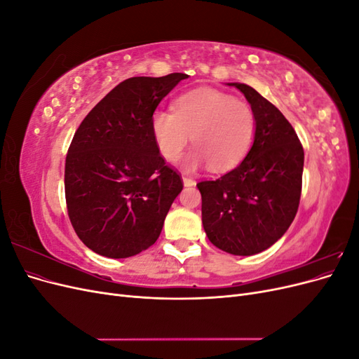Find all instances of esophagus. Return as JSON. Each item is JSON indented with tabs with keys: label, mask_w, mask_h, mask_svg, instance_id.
Listing matches in <instances>:
<instances>
[{
	"label": "esophagus",
	"mask_w": 359,
	"mask_h": 359,
	"mask_svg": "<svg viewBox=\"0 0 359 359\" xmlns=\"http://www.w3.org/2000/svg\"><path fill=\"white\" fill-rule=\"evenodd\" d=\"M182 182H184V186H187V187H191V186H194V184H196V181L190 178V177H182Z\"/></svg>",
	"instance_id": "1"
}]
</instances>
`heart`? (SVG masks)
<instances>
[{"mask_svg":"<svg viewBox=\"0 0 359 359\" xmlns=\"http://www.w3.org/2000/svg\"><path fill=\"white\" fill-rule=\"evenodd\" d=\"M151 132L168 161H177L193 136L196 148L184 168L210 165L214 172H226L240 165L252 148L256 116L245 102L203 86L180 95L175 111L157 109L151 118Z\"/></svg>","mask_w":359,"mask_h":359,"instance_id":"b5f03b06","label":"heart"}]
</instances>
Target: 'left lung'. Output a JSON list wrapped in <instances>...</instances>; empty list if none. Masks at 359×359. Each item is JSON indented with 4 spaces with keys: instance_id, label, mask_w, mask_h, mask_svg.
I'll return each instance as SVG.
<instances>
[{
    "instance_id": "8db88e82",
    "label": "left lung",
    "mask_w": 359,
    "mask_h": 359,
    "mask_svg": "<svg viewBox=\"0 0 359 359\" xmlns=\"http://www.w3.org/2000/svg\"><path fill=\"white\" fill-rule=\"evenodd\" d=\"M240 90L256 116L245 158L215 181H201L202 223L208 240L226 253L252 256L277 243L298 211L304 149L277 107L245 83Z\"/></svg>"
}]
</instances>
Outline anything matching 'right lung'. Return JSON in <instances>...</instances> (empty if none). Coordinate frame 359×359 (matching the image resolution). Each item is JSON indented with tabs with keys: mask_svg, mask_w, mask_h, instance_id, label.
Segmentation results:
<instances>
[{
	"mask_svg": "<svg viewBox=\"0 0 359 359\" xmlns=\"http://www.w3.org/2000/svg\"><path fill=\"white\" fill-rule=\"evenodd\" d=\"M187 78L170 73L126 79L76 130L64 172L66 202L76 235L94 253L130 257L160 236L182 180L160 156L151 118Z\"/></svg>",
	"mask_w": 359,
	"mask_h": 359,
	"instance_id": "obj_1",
	"label": "right lung"
}]
</instances>
